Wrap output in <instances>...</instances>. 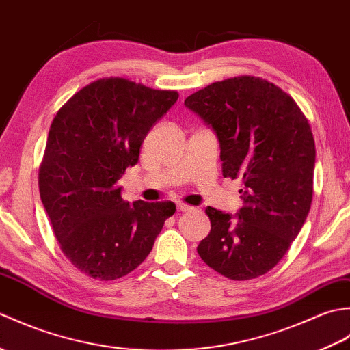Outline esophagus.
I'll use <instances>...</instances> for the list:
<instances>
[{"label": "esophagus", "mask_w": 350, "mask_h": 350, "mask_svg": "<svg viewBox=\"0 0 350 350\" xmlns=\"http://www.w3.org/2000/svg\"><path fill=\"white\" fill-rule=\"evenodd\" d=\"M177 211H179V212H189V211H192V207L188 206V204H185V203H177Z\"/></svg>", "instance_id": "34e87169"}]
</instances>
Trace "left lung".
Instances as JSON below:
<instances>
[{
	"label": "left lung",
	"instance_id": "1",
	"mask_svg": "<svg viewBox=\"0 0 350 350\" xmlns=\"http://www.w3.org/2000/svg\"><path fill=\"white\" fill-rule=\"evenodd\" d=\"M185 105L217 133L222 176L243 183L236 217L206 209L212 228L198 254L230 280L257 278L284 257L310 212L316 146L308 120L280 87L250 75L207 85Z\"/></svg>",
	"mask_w": 350,
	"mask_h": 350
}]
</instances>
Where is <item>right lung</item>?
I'll use <instances>...</instances> for the list:
<instances>
[{
  "instance_id": "right-lung-1",
  "label": "right lung",
  "mask_w": 350,
  "mask_h": 350,
  "mask_svg": "<svg viewBox=\"0 0 350 350\" xmlns=\"http://www.w3.org/2000/svg\"><path fill=\"white\" fill-rule=\"evenodd\" d=\"M177 99L174 90L102 78L73 94L52 120L40 198L63 254L88 277L111 281L132 272L176 212L171 202L129 204L118 180Z\"/></svg>"
}]
</instances>
